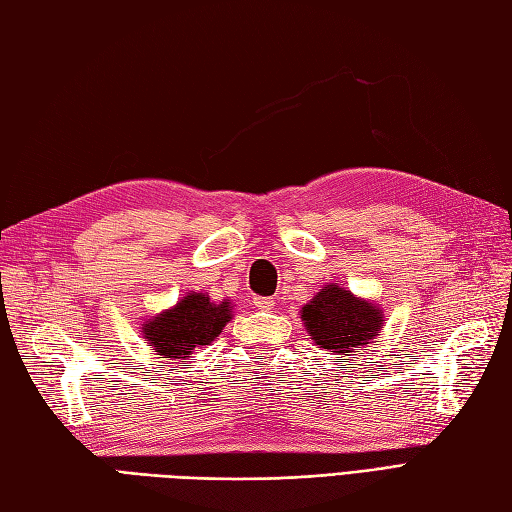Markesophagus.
<instances>
[{
	"label": "esophagus",
	"mask_w": 512,
	"mask_h": 512,
	"mask_svg": "<svg viewBox=\"0 0 512 512\" xmlns=\"http://www.w3.org/2000/svg\"><path fill=\"white\" fill-rule=\"evenodd\" d=\"M273 297H254V306L260 310H271L273 308Z\"/></svg>",
	"instance_id": "obj_1"
}]
</instances>
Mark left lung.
Returning a JSON list of instances; mask_svg holds the SVG:
<instances>
[{"mask_svg": "<svg viewBox=\"0 0 512 512\" xmlns=\"http://www.w3.org/2000/svg\"><path fill=\"white\" fill-rule=\"evenodd\" d=\"M302 321L321 350L336 356L334 363L350 360L356 347L376 339L384 315L382 310L345 291L339 284H326L302 308Z\"/></svg>", "mask_w": 512, "mask_h": 512, "instance_id": "obj_1", "label": "left lung"}]
</instances>
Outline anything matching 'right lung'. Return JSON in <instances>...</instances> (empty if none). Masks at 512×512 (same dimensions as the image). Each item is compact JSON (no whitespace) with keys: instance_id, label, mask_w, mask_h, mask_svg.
Returning <instances> with one entry per match:
<instances>
[{"instance_id":"1","label":"right lung","mask_w":512,"mask_h":512,"mask_svg":"<svg viewBox=\"0 0 512 512\" xmlns=\"http://www.w3.org/2000/svg\"><path fill=\"white\" fill-rule=\"evenodd\" d=\"M230 319V299L215 304L206 293H189L173 308L145 321L143 336L160 358L186 360L199 347L213 343Z\"/></svg>"}]
</instances>
